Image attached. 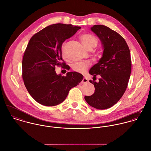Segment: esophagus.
<instances>
[{"label":"esophagus","mask_w":151,"mask_h":151,"mask_svg":"<svg viewBox=\"0 0 151 151\" xmlns=\"http://www.w3.org/2000/svg\"><path fill=\"white\" fill-rule=\"evenodd\" d=\"M88 82V79L86 78H83L82 81V83H87Z\"/></svg>","instance_id":"obj_1"}]
</instances>
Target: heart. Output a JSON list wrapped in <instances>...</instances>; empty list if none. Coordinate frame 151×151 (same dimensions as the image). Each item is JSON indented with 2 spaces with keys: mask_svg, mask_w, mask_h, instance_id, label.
Instances as JSON below:
<instances>
[{
  "mask_svg": "<svg viewBox=\"0 0 151 151\" xmlns=\"http://www.w3.org/2000/svg\"><path fill=\"white\" fill-rule=\"evenodd\" d=\"M81 41L84 47L87 49L94 48L98 43L97 39L90 34H84L81 37ZM65 45H62V51H63ZM89 66V63L88 62H78L72 65V69L78 73H84Z\"/></svg>",
  "mask_w": 151,
  "mask_h": 151,
  "instance_id": "obj_1",
  "label": "heart"
}]
</instances>
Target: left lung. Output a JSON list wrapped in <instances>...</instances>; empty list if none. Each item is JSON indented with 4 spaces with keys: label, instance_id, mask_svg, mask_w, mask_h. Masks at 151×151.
Listing matches in <instances>:
<instances>
[{
    "label": "left lung",
    "instance_id": "8db88e82",
    "mask_svg": "<svg viewBox=\"0 0 151 151\" xmlns=\"http://www.w3.org/2000/svg\"><path fill=\"white\" fill-rule=\"evenodd\" d=\"M91 30L101 41L104 51L99 62L89 70L93 78L96 79L97 75L100 78L98 82L90 80L95 91L85 99L91 107L104 110L117 103L126 91L131 71L130 51L124 38L109 27L97 24Z\"/></svg>",
    "mask_w": 151,
    "mask_h": 151
}]
</instances>
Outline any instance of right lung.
Here are the masks:
<instances>
[{"label": "right lung", "mask_w": 151, "mask_h": 151, "mask_svg": "<svg viewBox=\"0 0 151 151\" xmlns=\"http://www.w3.org/2000/svg\"><path fill=\"white\" fill-rule=\"evenodd\" d=\"M80 29L72 24H54L31 38L23 58L22 77L27 90L40 104H60L69 91L82 81L83 75L79 73L69 72L62 76L55 71L56 66L66 67L62 58V43Z\"/></svg>", "instance_id": "right-lung-1"}]
</instances>
